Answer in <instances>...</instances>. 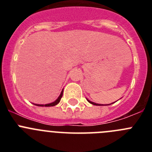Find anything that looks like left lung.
<instances>
[{"label":"left lung","mask_w":152,"mask_h":152,"mask_svg":"<svg viewBox=\"0 0 152 152\" xmlns=\"http://www.w3.org/2000/svg\"><path fill=\"white\" fill-rule=\"evenodd\" d=\"M88 101L90 103H91V104H93V105H96V106H102L101 104H97V103H93V102H91V101H90V100H88Z\"/></svg>","instance_id":"8db88e82"}]
</instances>
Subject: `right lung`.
<instances>
[{
    "label": "right lung",
    "instance_id": "add662e5",
    "mask_svg": "<svg viewBox=\"0 0 152 152\" xmlns=\"http://www.w3.org/2000/svg\"><path fill=\"white\" fill-rule=\"evenodd\" d=\"M62 94H63V91H61V94H60V96H58V97L57 100H56V101L53 102V103H49V104H45V105H42V104H41V105H39V104H36V106H39V107H44V106H45V107H53V106H56V105H57L58 103L60 102V100H61V96H62Z\"/></svg>",
    "mask_w": 152,
    "mask_h": 152
}]
</instances>
